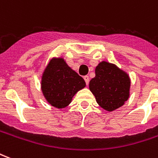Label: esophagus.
Here are the masks:
<instances>
[{
	"label": "esophagus",
	"instance_id": "34e87169",
	"mask_svg": "<svg viewBox=\"0 0 158 158\" xmlns=\"http://www.w3.org/2000/svg\"><path fill=\"white\" fill-rule=\"evenodd\" d=\"M84 79H85V81L86 85H88V84H89V76H84Z\"/></svg>",
	"mask_w": 158,
	"mask_h": 158
}]
</instances>
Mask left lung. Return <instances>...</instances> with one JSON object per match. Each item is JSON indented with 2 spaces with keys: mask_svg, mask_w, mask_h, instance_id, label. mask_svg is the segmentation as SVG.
I'll list each match as a JSON object with an SVG mask.
<instances>
[{
  "mask_svg": "<svg viewBox=\"0 0 158 158\" xmlns=\"http://www.w3.org/2000/svg\"><path fill=\"white\" fill-rule=\"evenodd\" d=\"M96 76L89 81V90L101 107L113 112L124 105L130 95L129 75L113 63L102 61L96 67Z\"/></svg>",
  "mask_w": 158,
  "mask_h": 158,
  "instance_id": "1",
  "label": "left lung"
}]
</instances>
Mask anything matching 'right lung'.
Segmentation results:
<instances>
[{
  "label": "right lung",
  "instance_id": "add662e5",
  "mask_svg": "<svg viewBox=\"0 0 158 158\" xmlns=\"http://www.w3.org/2000/svg\"><path fill=\"white\" fill-rule=\"evenodd\" d=\"M85 87L84 79L62 57L51 59L42 73V94L50 105L58 109L69 106L76 93Z\"/></svg>",
  "mask_w": 158,
  "mask_h": 158
}]
</instances>
